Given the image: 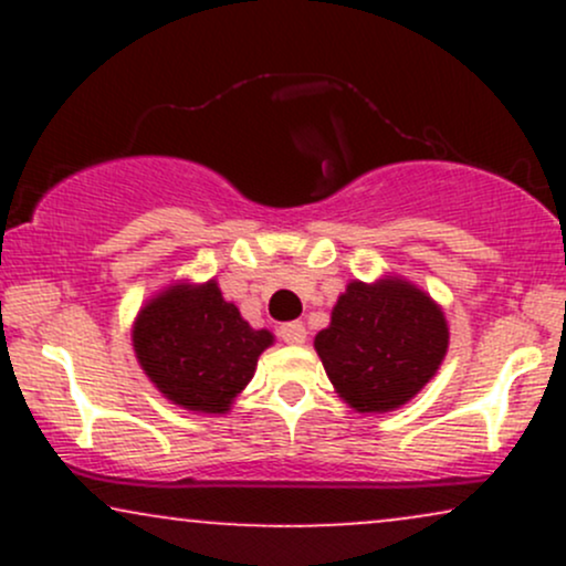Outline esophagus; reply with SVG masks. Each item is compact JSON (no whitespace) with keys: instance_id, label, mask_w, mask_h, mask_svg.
Returning a JSON list of instances; mask_svg holds the SVG:
<instances>
[{"instance_id":"34e87169","label":"esophagus","mask_w":566,"mask_h":566,"mask_svg":"<svg viewBox=\"0 0 566 566\" xmlns=\"http://www.w3.org/2000/svg\"><path fill=\"white\" fill-rule=\"evenodd\" d=\"M279 335H282L284 343H290V346H301V343H305V324L303 322H287L279 327Z\"/></svg>"}]
</instances>
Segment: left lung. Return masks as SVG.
I'll list each match as a JSON object with an SVG mask.
<instances>
[{"label": "left lung", "instance_id": "1", "mask_svg": "<svg viewBox=\"0 0 566 566\" xmlns=\"http://www.w3.org/2000/svg\"><path fill=\"white\" fill-rule=\"evenodd\" d=\"M439 305L412 284L350 282L314 346L335 391L359 412H388L433 378L447 354Z\"/></svg>", "mask_w": 566, "mask_h": 566}]
</instances>
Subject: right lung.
Masks as SVG:
<instances>
[{
  "instance_id": "right-lung-1",
  "label": "right lung",
  "mask_w": 566,
  "mask_h": 566,
  "mask_svg": "<svg viewBox=\"0 0 566 566\" xmlns=\"http://www.w3.org/2000/svg\"><path fill=\"white\" fill-rule=\"evenodd\" d=\"M133 343L140 367L167 399L218 415L252 380L274 335L252 329L218 284L207 282L154 297L138 314Z\"/></svg>"
}]
</instances>
